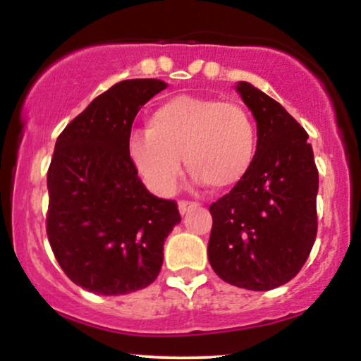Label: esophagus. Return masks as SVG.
Returning a JSON list of instances; mask_svg holds the SVG:
<instances>
[{
    "instance_id": "1",
    "label": "esophagus",
    "mask_w": 361,
    "mask_h": 361,
    "mask_svg": "<svg viewBox=\"0 0 361 361\" xmlns=\"http://www.w3.org/2000/svg\"><path fill=\"white\" fill-rule=\"evenodd\" d=\"M198 204L197 202H188V200H180L178 202V209H180V214L185 215L186 212H190V210L197 209Z\"/></svg>"
}]
</instances>
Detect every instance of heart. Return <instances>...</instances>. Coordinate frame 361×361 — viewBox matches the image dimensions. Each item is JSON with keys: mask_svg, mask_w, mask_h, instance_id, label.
I'll use <instances>...</instances> for the list:
<instances>
[{"mask_svg": "<svg viewBox=\"0 0 361 361\" xmlns=\"http://www.w3.org/2000/svg\"><path fill=\"white\" fill-rule=\"evenodd\" d=\"M132 164L152 192L169 195L181 176V156L190 173L214 190L234 186L256 156V128L235 103L178 94L147 117V130L128 137Z\"/></svg>", "mask_w": 361, "mask_h": 361, "instance_id": "heart-1", "label": "heart"}]
</instances>
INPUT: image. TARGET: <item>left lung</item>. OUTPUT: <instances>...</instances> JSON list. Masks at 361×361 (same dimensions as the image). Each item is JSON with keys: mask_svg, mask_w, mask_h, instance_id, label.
<instances>
[{"mask_svg": "<svg viewBox=\"0 0 361 361\" xmlns=\"http://www.w3.org/2000/svg\"><path fill=\"white\" fill-rule=\"evenodd\" d=\"M235 88L256 118V156L247 175L210 205L207 251L219 279L271 290L300 271L316 241L319 173L300 123L250 82Z\"/></svg>", "mask_w": 361, "mask_h": 361, "instance_id": "8db88e82", "label": "left lung"}]
</instances>
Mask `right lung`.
Segmentation results:
<instances>
[{"mask_svg":"<svg viewBox=\"0 0 361 361\" xmlns=\"http://www.w3.org/2000/svg\"><path fill=\"white\" fill-rule=\"evenodd\" d=\"M166 86L120 81L56 140L47 171V238L62 271L98 295L151 285L163 264L164 239L181 221L175 200L149 193L127 147L140 106Z\"/></svg>","mask_w":361,"mask_h":361,"instance_id":"1","label":"right lung"}]
</instances>
